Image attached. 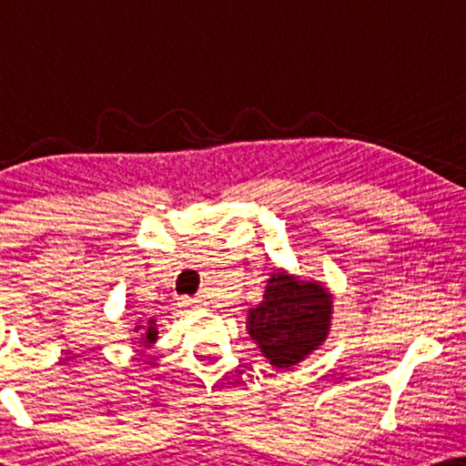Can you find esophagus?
Here are the masks:
<instances>
[{
	"label": "esophagus",
	"instance_id": "obj_1",
	"mask_svg": "<svg viewBox=\"0 0 466 466\" xmlns=\"http://www.w3.org/2000/svg\"><path fill=\"white\" fill-rule=\"evenodd\" d=\"M201 301H199V299H182V301H180V305H182V308H197V305H199Z\"/></svg>",
	"mask_w": 466,
	"mask_h": 466
}]
</instances>
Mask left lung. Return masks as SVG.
I'll return each mask as SVG.
<instances>
[{"label":"left lung","mask_w":466,"mask_h":466,"mask_svg":"<svg viewBox=\"0 0 466 466\" xmlns=\"http://www.w3.org/2000/svg\"><path fill=\"white\" fill-rule=\"evenodd\" d=\"M330 314L333 297L322 284L278 269L267 279L263 301L248 314V333L273 367L289 369L322 346Z\"/></svg>","instance_id":"left-lung-1"}]
</instances>
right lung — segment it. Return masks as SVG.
<instances>
[{"instance_id": "add662e5", "label": "right lung", "mask_w": 466, "mask_h": 466, "mask_svg": "<svg viewBox=\"0 0 466 466\" xmlns=\"http://www.w3.org/2000/svg\"><path fill=\"white\" fill-rule=\"evenodd\" d=\"M137 330H142V333H139V343H142L144 348H150L152 343L157 341L158 330H157V327H155V320H148L146 324H137L136 333H137Z\"/></svg>"}]
</instances>
